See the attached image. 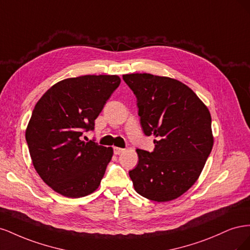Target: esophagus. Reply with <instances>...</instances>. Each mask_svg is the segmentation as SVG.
Masks as SVG:
<instances>
[{
  "instance_id": "obj_1",
  "label": "esophagus",
  "mask_w": 250,
  "mask_h": 250,
  "mask_svg": "<svg viewBox=\"0 0 250 250\" xmlns=\"http://www.w3.org/2000/svg\"><path fill=\"white\" fill-rule=\"evenodd\" d=\"M124 151H125V149H123V148H119V147H115V148H113V153L117 154V155L122 154V153L124 152Z\"/></svg>"
}]
</instances>
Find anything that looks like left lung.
<instances>
[{
	"instance_id": "obj_1",
	"label": "left lung",
	"mask_w": 250,
	"mask_h": 250,
	"mask_svg": "<svg viewBox=\"0 0 250 250\" xmlns=\"http://www.w3.org/2000/svg\"><path fill=\"white\" fill-rule=\"evenodd\" d=\"M123 80L137 98L144 133L157 138L152 152L137 149L139 163L129 171L134 190L157 202L176 199L195 184L213 148L210 113L178 80L147 73Z\"/></svg>"
}]
</instances>
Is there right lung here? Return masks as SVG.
Instances as JSON below:
<instances>
[{"mask_svg":"<svg viewBox=\"0 0 250 250\" xmlns=\"http://www.w3.org/2000/svg\"><path fill=\"white\" fill-rule=\"evenodd\" d=\"M116 75H85L59 81L36 103L26 141L36 172L55 192L79 198L96 191L112 156V148L84 141L94 130L111 94Z\"/></svg>","mask_w":250,"mask_h":250,"instance_id":"obj_1","label":"right lung"}]
</instances>
